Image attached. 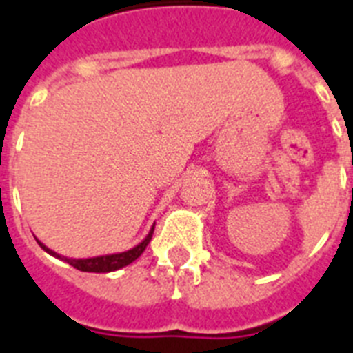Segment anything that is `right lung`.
I'll use <instances>...</instances> for the list:
<instances>
[{"label": "right lung", "instance_id": "right-lung-1", "mask_svg": "<svg viewBox=\"0 0 353 353\" xmlns=\"http://www.w3.org/2000/svg\"><path fill=\"white\" fill-rule=\"evenodd\" d=\"M154 225H156V223H154ZM152 234H154V226L150 228V232L147 234V237H145V239H143L139 245H136L134 248H130V250L119 252V254H107V256L87 257V259H74V257L61 256V254H57V252L50 250L48 246L43 245L39 239H36V241H37V245L41 246L43 250L47 252V254L54 256L56 259L65 261V263L72 265L74 268H77V270L94 272V274H107V272L119 270V268H123V266H127V265H130V263H134V261L141 256L143 252H145V248H147V245L150 243V239H152Z\"/></svg>", "mask_w": 353, "mask_h": 353}]
</instances>
